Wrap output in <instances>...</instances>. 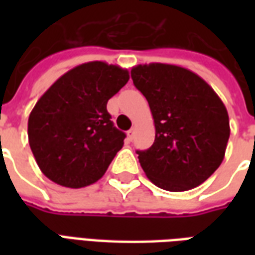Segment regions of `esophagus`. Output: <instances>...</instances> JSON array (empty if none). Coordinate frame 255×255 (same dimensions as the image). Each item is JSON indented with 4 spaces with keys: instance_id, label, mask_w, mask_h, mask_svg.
Wrapping results in <instances>:
<instances>
[{
    "instance_id": "obj_1",
    "label": "esophagus",
    "mask_w": 255,
    "mask_h": 255,
    "mask_svg": "<svg viewBox=\"0 0 255 255\" xmlns=\"http://www.w3.org/2000/svg\"><path fill=\"white\" fill-rule=\"evenodd\" d=\"M127 135H128V139H129V140H132L133 136H135V127L131 128V129L127 132Z\"/></svg>"
}]
</instances>
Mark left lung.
<instances>
[{
	"mask_svg": "<svg viewBox=\"0 0 255 255\" xmlns=\"http://www.w3.org/2000/svg\"><path fill=\"white\" fill-rule=\"evenodd\" d=\"M131 78L154 119V143L136 151L146 176L166 191L198 187L224 160L231 129L223 101L197 73L177 65L140 64Z\"/></svg>",
	"mask_w": 255,
	"mask_h": 255,
	"instance_id": "left-lung-1",
	"label": "left lung"
}]
</instances>
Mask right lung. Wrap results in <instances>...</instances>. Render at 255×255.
Masks as SVG:
<instances>
[{"label":"right lung","mask_w":255,"mask_h":255,"mask_svg":"<svg viewBox=\"0 0 255 255\" xmlns=\"http://www.w3.org/2000/svg\"><path fill=\"white\" fill-rule=\"evenodd\" d=\"M129 79L127 69L104 61L72 68L49 87L28 117V142L42 173L69 188L104 176L126 133L106 104Z\"/></svg>","instance_id":"right-lung-1"}]
</instances>
